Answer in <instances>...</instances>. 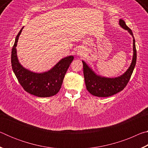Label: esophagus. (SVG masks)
I'll return each instance as SVG.
<instances>
[{
  "instance_id": "34e87169",
  "label": "esophagus",
  "mask_w": 148,
  "mask_h": 148,
  "mask_svg": "<svg viewBox=\"0 0 148 148\" xmlns=\"http://www.w3.org/2000/svg\"><path fill=\"white\" fill-rule=\"evenodd\" d=\"M77 54H78V55H80V53H77Z\"/></svg>"
}]
</instances>
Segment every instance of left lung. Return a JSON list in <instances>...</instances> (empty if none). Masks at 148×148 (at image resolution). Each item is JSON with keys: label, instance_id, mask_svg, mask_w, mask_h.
<instances>
[{"label": "left lung", "instance_id": "obj_1", "mask_svg": "<svg viewBox=\"0 0 148 148\" xmlns=\"http://www.w3.org/2000/svg\"><path fill=\"white\" fill-rule=\"evenodd\" d=\"M119 25L127 30L133 38V56L131 64L127 71L120 76L116 77H106L97 75L92 69L82 61L84 68V75L86 88L90 93L99 97H107L114 95L122 91L128 84L134 71L136 62V49L135 40L131 29L127 26L123 20L120 19Z\"/></svg>", "mask_w": 148, "mask_h": 148}]
</instances>
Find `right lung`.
Masks as SVG:
<instances>
[{"mask_svg": "<svg viewBox=\"0 0 148 148\" xmlns=\"http://www.w3.org/2000/svg\"><path fill=\"white\" fill-rule=\"evenodd\" d=\"M23 27L17 35L12 49L11 62L15 75L22 87L29 93L38 97H49L56 95L61 89L65 74L74 57H64L48 71L36 73L27 69L20 64L17 58L16 46L19 35Z\"/></svg>", "mask_w": 148, "mask_h": 148, "instance_id": "1", "label": "right lung"}]
</instances>
